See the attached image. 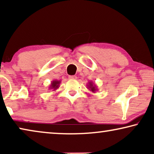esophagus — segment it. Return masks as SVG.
I'll use <instances>...</instances> for the list:
<instances>
[{
	"instance_id": "34e87169",
	"label": "esophagus",
	"mask_w": 154,
	"mask_h": 154,
	"mask_svg": "<svg viewBox=\"0 0 154 154\" xmlns=\"http://www.w3.org/2000/svg\"><path fill=\"white\" fill-rule=\"evenodd\" d=\"M69 79H71V80H75L77 79V77L75 76V75H69Z\"/></svg>"
}]
</instances>
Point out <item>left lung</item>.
Instances as JSON below:
<instances>
[{"label":"left lung","mask_w":154,"mask_h":154,"mask_svg":"<svg viewBox=\"0 0 154 154\" xmlns=\"http://www.w3.org/2000/svg\"><path fill=\"white\" fill-rule=\"evenodd\" d=\"M87 88L90 91L93 92V93H95V92L97 91V87L95 85V83H93L92 81H89L87 84Z\"/></svg>","instance_id":"left-lung-1"}]
</instances>
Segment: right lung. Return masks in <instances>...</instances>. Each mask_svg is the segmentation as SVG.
<instances>
[{
    "label": "right lung",
    "mask_w": 154,
    "mask_h": 154,
    "mask_svg": "<svg viewBox=\"0 0 154 154\" xmlns=\"http://www.w3.org/2000/svg\"><path fill=\"white\" fill-rule=\"evenodd\" d=\"M61 83V81H58V80H53L50 83L49 86L50 90H53V91H55L57 89H58L60 87V85Z\"/></svg>",
    "instance_id": "obj_1"
}]
</instances>
